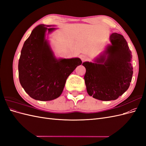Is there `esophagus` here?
<instances>
[{
    "label": "esophagus",
    "mask_w": 146,
    "mask_h": 146,
    "mask_svg": "<svg viewBox=\"0 0 146 146\" xmlns=\"http://www.w3.org/2000/svg\"><path fill=\"white\" fill-rule=\"evenodd\" d=\"M80 59L82 60V61H85L88 59V56L85 55H80Z\"/></svg>",
    "instance_id": "esophagus-1"
}]
</instances>
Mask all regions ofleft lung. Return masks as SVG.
Segmentation results:
<instances>
[{
	"mask_svg": "<svg viewBox=\"0 0 146 146\" xmlns=\"http://www.w3.org/2000/svg\"><path fill=\"white\" fill-rule=\"evenodd\" d=\"M111 45L94 60L84 62V79L88 94L96 99H117L129 88L133 75L131 52L122 35L116 33L110 37Z\"/></svg>",
	"mask_w": 146,
	"mask_h": 146,
	"instance_id": "8db88e82",
	"label": "left lung"
}]
</instances>
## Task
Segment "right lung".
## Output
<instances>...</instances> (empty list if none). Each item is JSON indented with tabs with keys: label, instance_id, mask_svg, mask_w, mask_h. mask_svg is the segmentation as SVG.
I'll return each mask as SVG.
<instances>
[{
	"label": "right lung",
	"instance_id": "add662e5",
	"mask_svg": "<svg viewBox=\"0 0 146 146\" xmlns=\"http://www.w3.org/2000/svg\"><path fill=\"white\" fill-rule=\"evenodd\" d=\"M41 24L35 27L24 44L19 60L21 86L31 98L48 101L58 98L69 75L81 65L78 58L57 59L45 38L55 28Z\"/></svg>",
	"mask_w": 146,
	"mask_h": 146
}]
</instances>
